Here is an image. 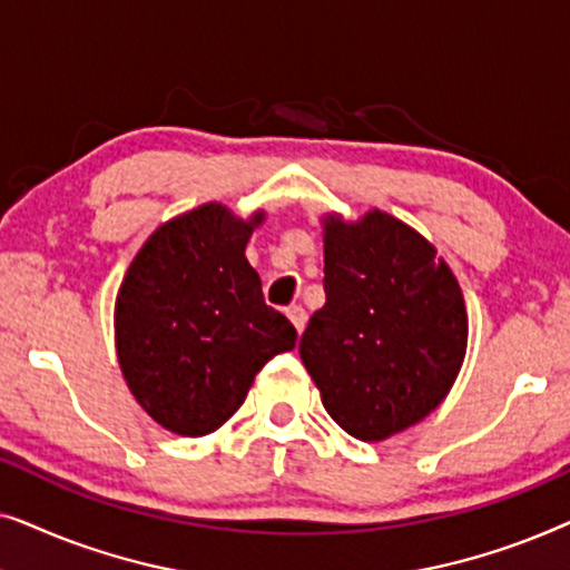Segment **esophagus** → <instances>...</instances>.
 Masks as SVG:
<instances>
[{"label":"esophagus","mask_w":570,"mask_h":570,"mask_svg":"<svg viewBox=\"0 0 570 570\" xmlns=\"http://www.w3.org/2000/svg\"><path fill=\"white\" fill-rule=\"evenodd\" d=\"M285 314H287V318H291V322H293V326H295V330H298V334H301L303 330H306L308 314H306V311H303L301 306H291V308H287V311H285Z\"/></svg>","instance_id":"obj_1"}]
</instances>
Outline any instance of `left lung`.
Returning <instances> with one entry per match:
<instances>
[{
	"label": "left lung",
	"mask_w": 570,
	"mask_h": 570,
	"mask_svg": "<svg viewBox=\"0 0 570 570\" xmlns=\"http://www.w3.org/2000/svg\"><path fill=\"white\" fill-rule=\"evenodd\" d=\"M326 303L301 361L326 412L361 441H384L439 407L466 353V308L449 264L396 217H324Z\"/></svg>",
	"instance_id": "left-lung-1"
}]
</instances>
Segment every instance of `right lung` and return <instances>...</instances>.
Masks as SVG:
<instances>
[{"instance_id":"obj_1","label":"right lung","mask_w":570,"mask_h":570,"mask_svg":"<svg viewBox=\"0 0 570 570\" xmlns=\"http://www.w3.org/2000/svg\"><path fill=\"white\" fill-rule=\"evenodd\" d=\"M262 220L209 202L160 225L124 275L114 311L121 373L170 433L217 431L264 363L295 347L298 332L264 303L244 254Z\"/></svg>"}]
</instances>
